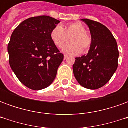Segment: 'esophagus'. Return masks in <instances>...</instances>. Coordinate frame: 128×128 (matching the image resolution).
I'll return each mask as SVG.
<instances>
[{"label": "esophagus", "mask_w": 128, "mask_h": 128, "mask_svg": "<svg viewBox=\"0 0 128 128\" xmlns=\"http://www.w3.org/2000/svg\"><path fill=\"white\" fill-rule=\"evenodd\" d=\"M68 56H66V55H64V60H66V58H68Z\"/></svg>", "instance_id": "esophagus-1"}]
</instances>
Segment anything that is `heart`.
Returning <instances> with one entry per match:
<instances>
[{
	"instance_id": "b5f03b06",
	"label": "heart",
	"mask_w": 128,
	"mask_h": 128,
	"mask_svg": "<svg viewBox=\"0 0 128 128\" xmlns=\"http://www.w3.org/2000/svg\"><path fill=\"white\" fill-rule=\"evenodd\" d=\"M86 27L81 22H73L64 27L57 26L52 30L50 38L54 44L61 48L70 38V43L63 48L64 53L69 55H79L86 52L91 45L90 36L86 32Z\"/></svg>"
}]
</instances>
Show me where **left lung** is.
I'll use <instances>...</instances> for the list:
<instances>
[{
    "mask_svg": "<svg viewBox=\"0 0 128 128\" xmlns=\"http://www.w3.org/2000/svg\"><path fill=\"white\" fill-rule=\"evenodd\" d=\"M82 20L88 26L92 42L86 56L75 58L73 73L81 86L95 90L106 84L117 69V43L104 24L89 19Z\"/></svg>",
    "mask_w": 128,
    "mask_h": 128,
    "instance_id": "1",
    "label": "left lung"
}]
</instances>
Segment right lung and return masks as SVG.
<instances>
[{
  "instance_id": "obj_1",
  "label": "right lung",
  "mask_w": 128,
  "mask_h": 128,
  "mask_svg": "<svg viewBox=\"0 0 128 128\" xmlns=\"http://www.w3.org/2000/svg\"><path fill=\"white\" fill-rule=\"evenodd\" d=\"M60 21L47 16L24 20L13 32L8 44L10 64L21 83L40 90L53 83L64 60L50 38Z\"/></svg>"
}]
</instances>
